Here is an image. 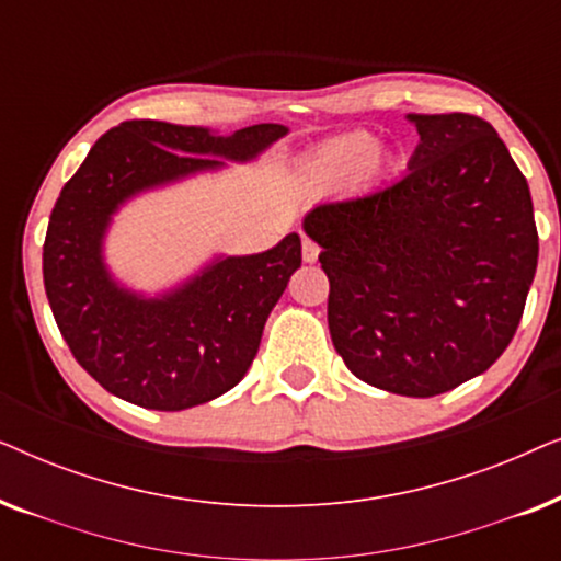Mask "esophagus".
<instances>
[{
	"label": "esophagus",
	"instance_id": "esophagus-1",
	"mask_svg": "<svg viewBox=\"0 0 561 561\" xmlns=\"http://www.w3.org/2000/svg\"><path fill=\"white\" fill-rule=\"evenodd\" d=\"M301 255H304L306 263H317V257H319V244H317V242H311L309 237H304Z\"/></svg>",
	"mask_w": 561,
	"mask_h": 561
}]
</instances>
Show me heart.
<instances>
[{
    "mask_svg": "<svg viewBox=\"0 0 561 561\" xmlns=\"http://www.w3.org/2000/svg\"><path fill=\"white\" fill-rule=\"evenodd\" d=\"M388 165V152L380 150L378 137L370 133H350L321 145L309 158V173L324 183L373 181Z\"/></svg>",
    "mask_w": 561,
    "mask_h": 561,
    "instance_id": "obj_1",
    "label": "heart"
}]
</instances>
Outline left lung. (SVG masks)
Here are the masks:
<instances>
[{
  "mask_svg": "<svg viewBox=\"0 0 561 561\" xmlns=\"http://www.w3.org/2000/svg\"><path fill=\"white\" fill-rule=\"evenodd\" d=\"M409 171L317 204L304 232L329 278V334L355 378L432 398L485 373L516 334L539 260L531 191L472 114H405Z\"/></svg>",
  "mask_w": 561,
  "mask_h": 561,
  "instance_id": "left-lung-1",
  "label": "left lung"
}]
</instances>
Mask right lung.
I'll use <instances>...</instances> for the list:
<instances>
[{
    "mask_svg": "<svg viewBox=\"0 0 561 561\" xmlns=\"http://www.w3.org/2000/svg\"><path fill=\"white\" fill-rule=\"evenodd\" d=\"M288 135L252 125L221 135L158 119L122 122L89 150L53 206L43 280L79 365L122 401L152 411L209 403L250 370L265 321L301 267V237L265 252L214 255L160 290L114 275L106 237L129 202L229 163H250Z\"/></svg>",
    "mask_w": 561,
    "mask_h": 561,
    "instance_id": "1",
    "label": "right lung"
}]
</instances>
